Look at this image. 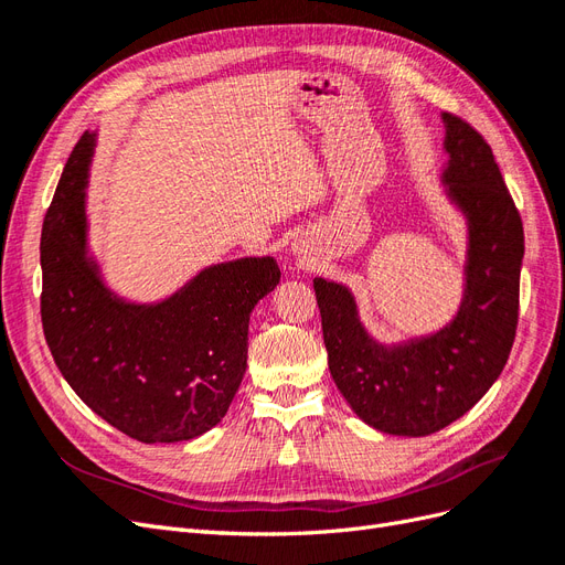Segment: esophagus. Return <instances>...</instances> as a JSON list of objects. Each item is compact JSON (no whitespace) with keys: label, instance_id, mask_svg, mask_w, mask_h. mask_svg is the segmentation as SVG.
<instances>
[{"label":"esophagus","instance_id":"obj_1","mask_svg":"<svg viewBox=\"0 0 565 565\" xmlns=\"http://www.w3.org/2000/svg\"><path fill=\"white\" fill-rule=\"evenodd\" d=\"M289 252H292V256L297 259V264H306V262H309V249H306V243L295 241V243H292V247H289Z\"/></svg>","mask_w":565,"mask_h":565}]
</instances>
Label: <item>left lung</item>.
<instances>
[{
	"label": "left lung",
	"instance_id": "left-lung-1",
	"mask_svg": "<svg viewBox=\"0 0 565 565\" xmlns=\"http://www.w3.org/2000/svg\"><path fill=\"white\" fill-rule=\"evenodd\" d=\"M443 195L467 221L461 301L440 330L384 344L351 289L316 278L330 374L353 413L393 436H429L459 419L500 377L516 337L523 224L483 136L440 113Z\"/></svg>",
	"mask_w": 565,
	"mask_h": 565
}]
</instances>
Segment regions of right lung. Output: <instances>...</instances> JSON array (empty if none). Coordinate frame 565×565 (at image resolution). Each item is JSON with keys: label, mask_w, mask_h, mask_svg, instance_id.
<instances>
[{"label": "right lung", "mask_w": 565, "mask_h": 565, "mask_svg": "<svg viewBox=\"0 0 565 565\" xmlns=\"http://www.w3.org/2000/svg\"><path fill=\"white\" fill-rule=\"evenodd\" d=\"M94 150L96 131H87L44 216L46 344L65 382L115 429L141 443L198 438L224 419L243 382L249 313L280 282L278 262L204 266L158 301L117 295L89 245Z\"/></svg>", "instance_id": "right-lung-1"}]
</instances>
